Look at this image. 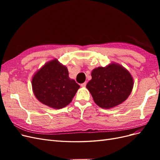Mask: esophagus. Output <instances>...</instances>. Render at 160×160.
I'll list each match as a JSON object with an SVG mask.
<instances>
[{"mask_svg":"<svg viewBox=\"0 0 160 160\" xmlns=\"http://www.w3.org/2000/svg\"><path fill=\"white\" fill-rule=\"evenodd\" d=\"M86 85H87V83H86V82H85V83L81 84V87H82V88H85V87L86 86Z\"/></svg>","mask_w":160,"mask_h":160,"instance_id":"obj_1","label":"esophagus"}]
</instances>
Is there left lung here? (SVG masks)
Instances as JSON below:
<instances>
[{"label":"left lung","mask_w":160,"mask_h":160,"mask_svg":"<svg viewBox=\"0 0 160 160\" xmlns=\"http://www.w3.org/2000/svg\"><path fill=\"white\" fill-rule=\"evenodd\" d=\"M91 77L86 88L95 103L103 109H110L122 103L127 99L133 87L130 72L114 62L105 67L94 69Z\"/></svg>","instance_id":"obj_1"}]
</instances>
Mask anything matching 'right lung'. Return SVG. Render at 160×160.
<instances>
[{
    "label": "right lung",
    "mask_w": 160,
    "mask_h": 160,
    "mask_svg": "<svg viewBox=\"0 0 160 160\" xmlns=\"http://www.w3.org/2000/svg\"><path fill=\"white\" fill-rule=\"evenodd\" d=\"M33 93L41 103L53 109L69 105L80 86L69 77V71L57 59L47 62L32 79Z\"/></svg>",
    "instance_id": "1"
}]
</instances>
